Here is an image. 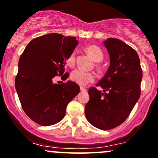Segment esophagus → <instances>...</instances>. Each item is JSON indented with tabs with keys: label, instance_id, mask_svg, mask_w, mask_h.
Wrapping results in <instances>:
<instances>
[{
	"label": "esophagus",
	"instance_id": "1",
	"mask_svg": "<svg viewBox=\"0 0 158 158\" xmlns=\"http://www.w3.org/2000/svg\"><path fill=\"white\" fill-rule=\"evenodd\" d=\"M80 90L82 92H86L87 90H86V89L85 88H84V87H80Z\"/></svg>",
	"mask_w": 158,
	"mask_h": 158
}]
</instances>
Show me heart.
<instances>
[{"label":"heart","mask_w":158,"mask_h":158,"mask_svg":"<svg viewBox=\"0 0 158 158\" xmlns=\"http://www.w3.org/2000/svg\"><path fill=\"white\" fill-rule=\"evenodd\" d=\"M87 52L96 62H100L103 59V53L99 47L96 45H90L86 48ZM76 52L74 51L68 56L66 59V63L69 66H73L76 62ZM71 79L73 82H76L80 85H85L89 82H93L96 79L94 73L90 72L84 71L81 69H76L73 70L71 73Z\"/></svg>","instance_id":"obj_1"}]
</instances>
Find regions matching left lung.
Listing matches in <instances>:
<instances>
[{
    "instance_id": "obj_1",
    "label": "left lung",
    "mask_w": 158,
    "mask_h": 158,
    "mask_svg": "<svg viewBox=\"0 0 158 158\" xmlns=\"http://www.w3.org/2000/svg\"><path fill=\"white\" fill-rule=\"evenodd\" d=\"M110 55V67L96 84L102 92L91 87L85 107V117L95 127L113 129L129 116L140 96L142 69L137 52L117 38L103 42Z\"/></svg>"
}]
</instances>
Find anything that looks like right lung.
<instances>
[{"instance_id":"right-lung-1","label":"right lung","mask_w":158,"mask_h":158,"mask_svg":"<svg viewBox=\"0 0 158 158\" xmlns=\"http://www.w3.org/2000/svg\"><path fill=\"white\" fill-rule=\"evenodd\" d=\"M78 41L75 37L52 33L34 38L21 54L15 89L21 106L34 122L51 126L62 120L69 102L79 93L74 82L55 83L56 76L63 75L68 56Z\"/></svg>"}]
</instances>
